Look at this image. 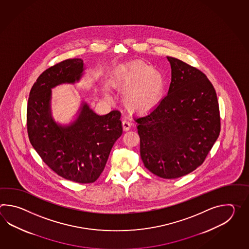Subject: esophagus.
Listing matches in <instances>:
<instances>
[{
  "instance_id": "34e87169",
  "label": "esophagus",
  "mask_w": 249,
  "mask_h": 249,
  "mask_svg": "<svg viewBox=\"0 0 249 249\" xmlns=\"http://www.w3.org/2000/svg\"><path fill=\"white\" fill-rule=\"evenodd\" d=\"M123 125V130L124 131V132H127V131H129L130 129H131V126H132V124H130V123L126 121V120H124L122 122Z\"/></svg>"
}]
</instances>
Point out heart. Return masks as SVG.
<instances>
[{
	"instance_id": "b5f03b06",
	"label": "heart",
	"mask_w": 249,
	"mask_h": 249,
	"mask_svg": "<svg viewBox=\"0 0 249 249\" xmlns=\"http://www.w3.org/2000/svg\"><path fill=\"white\" fill-rule=\"evenodd\" d=\"M114 83L126 90L124 102L134 113L148 114L155 110L164 99L166 81L156 69L143 61H135L118 70Z\"/></svg>"
}]
</instances>
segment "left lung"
Wrapping results in <instances>:
<instances>
[{
	"instance_id": "obj_1",
	"label": "left lung",
	"mask_w": 249,
	"mask_h": 249,
	"mask_svg": "<svg viewBox=\"0 0 249 249\" xmlns=\"http://www.w3.org/2000/svg\"><path fill=\"white\" fill-rule=\"evenodd\" d=\"M167 59L172 69L168 93L136 122L145 167L161 178L175 179L203 164L221 123L216 92L207 75L178 58Z\"/></svg>"
}]
</instances>
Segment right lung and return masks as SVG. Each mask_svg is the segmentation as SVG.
Returning <instances> with one entry per match:
<instances>
[{"label":"right lung","instance_id":"obj_1","mask_svg":"<svg viewBox=\"0 0 249 249\" xmlns=\"http://www.w3.org/2000/svg\"><path fill=\"white\" fill-rule=\"evenodd\" d=\"M84 61L69 58L46 69L33 85L27 103L29 141L42 161L57 175L78 183L94 182L105 168L112 147L122 135L121 113L99 116L83 101L67 125L54 120L52 89L79 82Z\"/></svg>","mask_w":249,"mask_h":249}]
</instances>
